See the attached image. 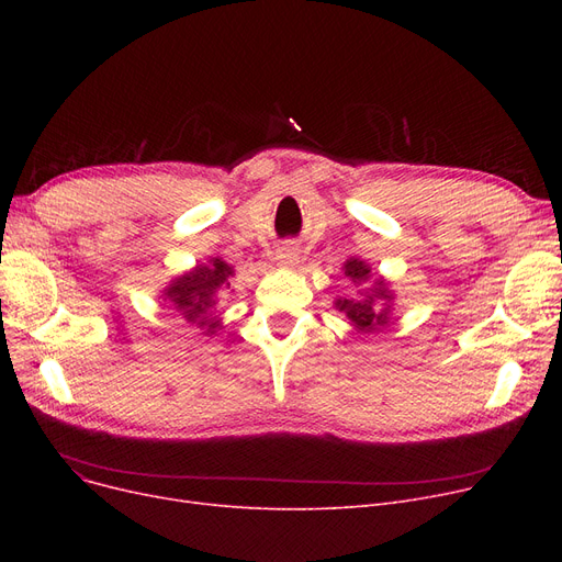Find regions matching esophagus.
Masks as SVG:
<instances>
[{"label": "esophagus", "instance_id": "34e87169", "mask_svg": "<svg viewBox=\"0 0 562 562\" xmlns=\"http://www.w3.org/2000/svg\"><path fill=\"white\" fill-rule=\"evenodd\" d=\"M276 261L280 263V266H293L299 261V250L293 248L291 244H284V246H280L278 250H276Z\"/></svg>", "mask_w": 562, "mask_h": 562}]
</instances>
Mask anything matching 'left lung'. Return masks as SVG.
<instances>
[{"label": "left lung", "mask_w": 562, "mask_h": 562, "mask_svg": "<svg viewBox=\"0 0 562 562\" xmlns=\"http://www.w3.org/2000/svg\"><path fill=\"white\" fill-rule=\"evenodd\" d=\"M344 269L352 282L369 280L367 263L360 259H348ZM373 291H375L373 296H362L360 293V299H341L335 303L339 307V312H346L350 326H356L360 333H380L387 326V318H390L387 310L390 307L382 310L380 307L382 303H378V301H390V293L382 282H378V286Z\"/></svg>", "instance_id": "obj_1"}]
</instances>
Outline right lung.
Wrapping results in <instances>:
<instances>
[{
    "label": "right lung",
    "mask_w": 562,
    "mask_h": 562,
    "mask_svg": "<svg viewBox=\"0 0 562 562\" xmlns=\"http://www.w3.org/2000/svg\"><path fill=\"white\" fill-rule=\"evenodd\" d=\"M229 276L232 269L225 261L212 259L206 266L200 263L193 273L177 278L166 289V299H170L177 310L184 312L189 321H198V326L214 330L218 323L206 316V310H212V305H216V299L229 289Z\"/></svg>",
    "instance_id": "obj_1"
}]
</instances>
